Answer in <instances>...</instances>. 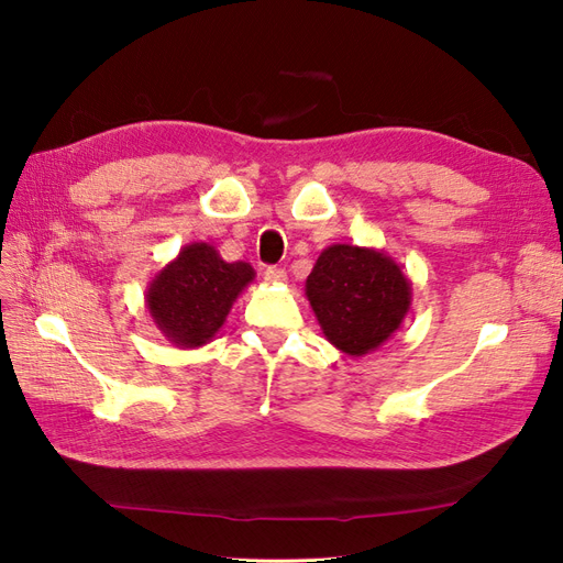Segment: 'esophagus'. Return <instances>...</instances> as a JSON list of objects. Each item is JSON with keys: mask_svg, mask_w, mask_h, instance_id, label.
Here are the masks:
<instances>
[{"mask_svg": "<svg viewBox=\"0 0 563 563\" xmlns=\"http://www.w3.org/2000/svg\"><path fill=\"white\" fill-rule=\"evenodd\" d=\"M263 279H265L267 284H282V282H286V272H284L282 267H267Z\"/></svg>", "mask_w": 563, "mask_h": 563, "instance_id": "1", "label": "esophagus"}]
</instances>
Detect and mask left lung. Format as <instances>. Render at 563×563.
Returning a JSON list of instances; mask_svg holds the SVG:
<instances>
[{"instance_id":"left-lung-1","label":"left lung","mask_w":563,"mask_h":563,"mask_svg":"<svg viewBox=\"0 0 563 563\" xmlns=\"http://www.w3.org/2000/svg\"><path fill=\"white\" fill-rule=\"evenodd\" d=\"M323 338L347 356H364L395 335L411 310V279L380 249L333 244L305 282Z\"/></svg>"}]
</instances>
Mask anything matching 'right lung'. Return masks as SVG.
<instances>
[{"mask_svg":"<svg viewBox=\"0 0 563 563\" xmlns=\"http://www.w3.org/2000/svg\"><path fill=\"white\" fill-rule=\"evenodd\" d=\"M253 279L249 263H228L211 244L192 242L150 279L145 308L176 347H201L223 329L232 305Z\"/></svg>","mask_w":563,"mask_h":563,"instance_id":"obj_1","label":"right lung"}]
</instances>
